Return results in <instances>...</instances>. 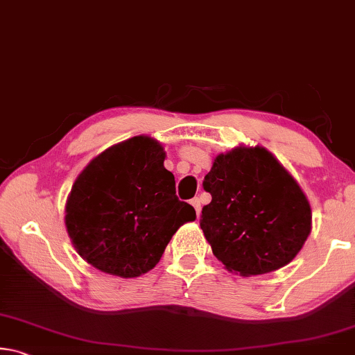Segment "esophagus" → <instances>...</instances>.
I'll list each match as a JSON object with an SVG mask.
<instances>
[{"label":"esophagus","instance_id":"obj_1","mask_svg":"<svg viewBox=\"0 0 355 355\" xmlns=\"http://www.w3.org/2000/svg\"><path fill=\"white\" fill-rule=\"evenodd\" d=\"M191 205L196 208V211H197V218H199V216H200V199H199V197H194V199L191 200Z\"/></svg>","mask_w":355,"mask_h":355}]
</instances>
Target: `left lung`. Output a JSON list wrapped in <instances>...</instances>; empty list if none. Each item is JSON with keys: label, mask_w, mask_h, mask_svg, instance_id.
Masks as SVG:
<instances>
[{"label": "left lung", "mask_w": 355, "mask_h": 355, "mask_svg": "<svg viewBox=\"0 0 355 355\" xmlns=\"http://www.w3.org/2000/svg\"><path fill=\"white\" fill-rule=\"evenodd\" d=\"M203 189L200 227L227 271L250 277L277 271L311 232V208L299 183L261 146L216 156Z\"/></svg>", "instance_id": "1"}]
</instances>
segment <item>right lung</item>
Returning a JSON list of instances; mask_svg holds the SVG:
<instances>
[{"mask_svg": "<svg viewBox=\"0 0 355 355\" xmlns=\"http://www.w3.org/2000/svg\"><path fill=\"white\" fill-rule=\"evenodd\" d=\"M166 152L150 136L106 148L76 177L65 203L75 250L98 271L122 279L153 269L196 209L175 196Z\"/></svg>", "mask_w": 355, "mask_h": 355, "instance_id": "1", "label": "right lung"}]
</instances>
